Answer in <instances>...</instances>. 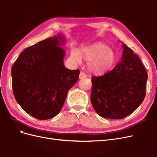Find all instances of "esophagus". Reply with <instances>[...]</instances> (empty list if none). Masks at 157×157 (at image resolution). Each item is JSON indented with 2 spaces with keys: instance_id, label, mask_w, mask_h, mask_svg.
I'll use <instances>...</instances> for the list:
<instances>
[{
  "instance_id": "esophagus-1",
  "label": "esophagus",
  "mask_w": 157,
  "mask_h": 157,
  "mask_svg": "<svg viewBox=\"0 0 157 157\" xmlns=\"http://www.w3.org/2000/svg\"><path fill=\"white\" fill-rule=\"evenodd\" d=\"M86 75L84 73H80V75H79V78L80 79H82V78H86Z\"/></svg>"
}]
</instances>
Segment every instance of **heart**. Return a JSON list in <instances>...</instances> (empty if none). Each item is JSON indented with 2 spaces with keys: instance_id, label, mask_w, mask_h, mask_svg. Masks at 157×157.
I'll return each instance as SVG.
<instances>
[{
  "instance_id": "heart-1",
  "label": "heart",
  "mask_w": 157,
  "mask_h": 157,
  "mask_svg": "<svg viewBox=\"0 0 157 157\" xmlns=\"http://www.w3.org/2000/svg\"><path fill=\"white\" fill-rule=\"evenodd\" d=\"M71 56L77 63L81 59L86 61L89 71L97 75L109 72L115 67L117 61L116 52L103 42H96L84 47L79 51L73 49Z\"/></svg>"
}]
</instances>
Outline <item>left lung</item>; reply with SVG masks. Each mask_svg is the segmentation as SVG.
<instances>
[{"label": "left lung", "mask_w": 157, "mask_h": 157, "mask_svg": "<svg viewBox=\"0 0 157 157\" xmlns=\"http://www.w3.org/2000/svg\"><path fill=\"white\" fill-rule=\"evenodd\" d=\"M122 61L111 71L92 77L91 103L99 116L120 119L130 115L145 96L147 73L139 57L122 44Z\"/></svg>", "instance_id": "obj_1"}]
</instances>
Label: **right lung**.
Instances as JSON below:
<instances>
[{"label":"right lung","instance_id":"add662e5","mask_svg":"<svg viewBox=\"0 0 157 157\" xmlns=\"http://www.w3.org/2000/svg\"><path fill=\"white\" fill-rule=\"evenodd\" d=\"M62 35L48 38L23 50L12 67L14 97L26 113L39 120L50 119L62 109L80 71L63 65Z\"/></svg>","mask_w":157,"mask_h":157}]
</instances>
